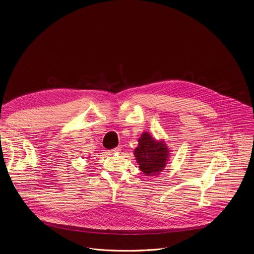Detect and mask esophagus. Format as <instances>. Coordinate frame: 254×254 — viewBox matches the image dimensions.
<instances>
[{
    "label": "esophagus",
    "instance_id": "obj_1",
    "mask_svg": "<svg viewBox=\"0 0 254 254\" xmlns=\"http://www.w3.org/2000/svg\"><path fill=\"white\" fill-rule=\"evenodd\" d=\"M122 150V148H121V146H118V147H116V148H114V149H112L111 150V152L112 153H119L120 151Z\"/></svg>",
    "mask_w": 254,
    "mask_h": 254
}]
</instances>
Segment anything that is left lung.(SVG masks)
<instances>
[{
	"label": "left lung",
	"mask_w": 254,
	"mask_h": 254,
	"mask_svg": "<svg viewBox=\"0 0 254 254\" xmlns=\"http://www.w3.org/2000/svg\"><path fill=\"white\" fill-rule=\"evenodd\" d=\"M169 152L163 141H157L148 132H143L138 138V146L134 149L133 154L139 169L147 177H152L164 170L168 162Z\"/></svg>",
	"instance_id": "left-lung-1"
}]
</instances>
